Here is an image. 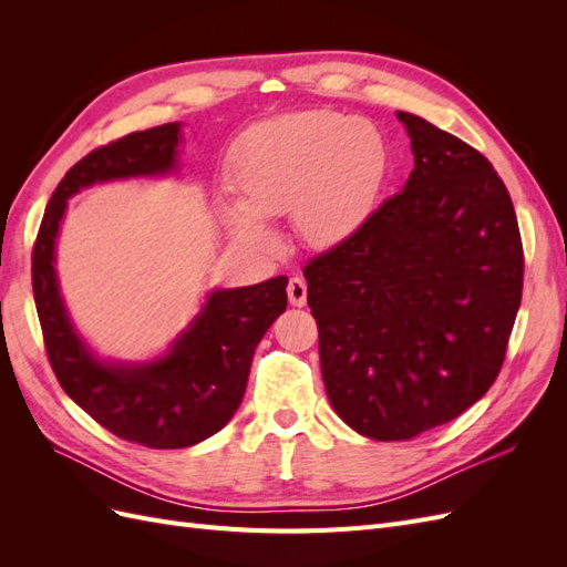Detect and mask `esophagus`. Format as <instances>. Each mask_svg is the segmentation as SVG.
Wrapping results in <instances>:
<instances>
[{
	"label": "esophagus",
	"instance_id": "34e87169",
	"mask_svg": "<svg viewBox=\"0 0 567 567\" xmlns=\"http://www.w3.org/2000/svg\"><path fill=\"white\" fill-rule=\"evenodd\" d=\"M286 290H288V302L293 305V307H302L307 302V284H305V279L293 277V279L288 281Z\"/></svg>",
	"mask_w": 567,
	"mask_h": 567
}]
</instances>
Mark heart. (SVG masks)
<instances>
[{"instance_id":"1","label":"heart","mask_w":567,"mask_h":567,"mask_svg":"<svg viewBox=\"0 0 567 567\" xmlns=\"http://www.w3.org/2000/svg\"><path fill=\"white\" fill-rule=\"evenodd\" d=\"M388 173L379 127L333 111L288 113L250 127L236 142L227 179L236 198L225 221L236 241L269 250L265 219L293 215L310 246L331 248L362 229Z\"/></svg>"}]
</instances>
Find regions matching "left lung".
I'll list each match as a JSON object with an SVG mask.
<instances>
[{
	"label": "left lung",
	"instance_id": "8db88e82",
	"mask_svg": "<svg viewBox=\"0 0 567 567\" xmlns=\"http://www.w3.org/2000/svg\"><path fill=\"white\" fill-rule=\"evenodd\" d=\"M414 169L357 234L307 262V302L336 414L411 440L489 390L523 296L516 210L492 163L398 111Z\"/></svg>",
	"mask_w": 567,
	"mask_h": 567
}]
</instances>
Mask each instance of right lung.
Instances as JSON below:
<instances>
[{
	"label": "right lung",
	"instance_id": "right-lung-1",
	"mask_svg": "<svg viewBox=\"0 0 567 567\" xmlns=\"http://www.w3.org/2000/svg\"><path fill=\"white\" fill-rule=\"evenodd\" d=\"M182 123H167L92 151L51 196L32 250V293L61 388L78 406L127 442L182 450L225 427L244 400L257 342L286 310V277L215 288L165 354L146 362L101 359L68 315L56 274V238L68 198L80 188L179 169Z\"/></svg>",
	"mask_w": 567,
	"mask_h": 567
}]
</instances>
